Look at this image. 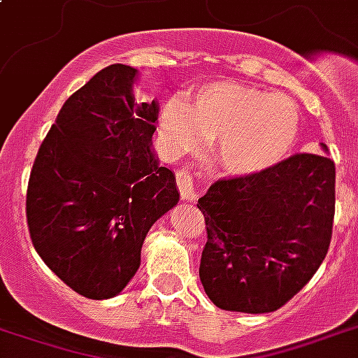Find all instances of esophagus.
Listing matches in <instances>:
<instances>
[{
  "mask_svg": "<svg viewBox=\"0 0 358 358\" xmlns=\"http://www.w3.org/2000/svg\"><path fill=\"white\" fill-rule=\"evenodd\" d=\"M176 184H178L182 199L195 201V184H193V174H191L189 169H180L176 173Z\"/></svg>",
  "mask_w": 358,
  "mask_h": 358,
  "instance_id": "obj_1",
  "label": "esophagus"
}]
</instances>
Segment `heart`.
Here are the masks:
<instances>
[{"instance_id":"b5f03b06","label":"heart","mask_w":358,"mask_h":358,"mask_svg":"<svg viewBox=\"0 0 358 358\" xmlns=\"http://www.w3.org/2000/svg\"><path fill=\"white\" fill-rule=\"evenodd\" d=\"M299 125L293 99L225 80L201 86L191 103L173 97L159 116L161 138L171 154L195 152L214 141L215 165L240 176L280 163L293 148Z\"/></svg>"}]
</instances>
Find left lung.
I'll list each match as a JSON object with an SVG mask.
<instances>
[{"label": "left lung", "mask_w": 358, "mask_h": 358, "mask_svg": "<svg viewBox=\"0 0 358 358\" xmlns=\"http://www.w3.org/2000/svg\"><path fill=\"white\" fill-rule=\"evenodd\" d=\"M334 184L329 155L294 154L210 185L197 204L208 236L199 276L215 306L276 312L312 280L331 245Z\"/></svg>", "instance_id": "left-lung-1"}]
</instances>
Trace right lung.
<instances>
[{"label":"right lung","instance_id":"1","mask_svg":"<svg viewBox=\"0 0 358 358\" xmlns=\"http://www.w3.org/2000/svg\"><path fill=\"white\" fill-rule=\"evenodd\" d=\"M136 69H101L65 101L41 144L26 193L34 248L73 291L113 299L141 248L178 203L176 178L152 152L157 103H136Z\"/></svg>","mask_w":358,"mask_h":358}]
</instances>
